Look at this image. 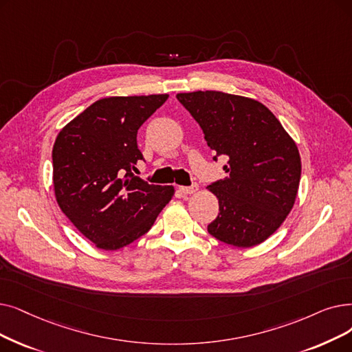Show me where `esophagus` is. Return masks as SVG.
Listing matches in <instances>:
<instances>
[{"label": "esophagus", "mask_w": 352, "mask_h": 352, "mask_svg": "<svg viewBox=\"0 0 352 352\" xmlns=\"http://www.w3.org/2000/svg\"><path fill=\"white\" fill-rule=\"evenodd\" d=\"M197 190H198V186H197V184H192V186H190V187H186V186H181V187H179V191L184 192V194H192V192H195Z\"/></svg>", "instance_id": "34e87169"}]
</instances>
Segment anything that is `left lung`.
<instances>
[{
  "label": "left lung",
  "mask_w": 352,
  "mask_h": 352,
  "mask_svg": "<svg viewBox=\"0 0 352 352\" xmlns=\"http://www.w3.org/2000/svg\"><path fill=\"white\" fill-rule=\"evenodd\" d=\"M177 99L201 126L216 152L212 160L228 158L227 177L208 186L220 207L208 233L236 248L265 241L295 203L300 181L296 144L257 100L216 90L178 94Z\"/></svg>",
  "instance_id": "1"
}]
</instances>
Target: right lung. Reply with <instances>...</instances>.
<instances>
[{"label":"right lung","instance_id":"right-lung-1","mask_svg":"<svg viewBox=\"0 0 352 352\" xmlns=\"http://www.w3.org/2000/svg\"><path fill=\"white\" fill-rule=\"evenodd\" d=\"M168 95L118 96L91 103L57 135L56 200L99 249L116 250L144 236L171 200L173 186H151L138 173L136 133Z\"/></svg>","mask_w":352,"mask_h":352}]
</instances>
